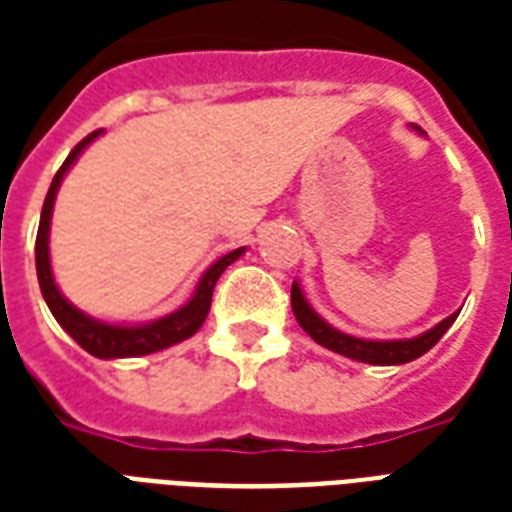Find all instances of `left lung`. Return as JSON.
I'll return each instance as SVG.
<instances>
[{
  "mask_svg": "<svg viewBox=\"0 0 512 512\" xmlns=\"http://www.w3.org/2000/svg\"><path fill=\"white\" fill-rule=\"evenodd\" d=\"M414 132H420V127H414ZM292 311H295L297 324L319 342L321 348L332 350V353H340L345 358H353V361H361V364H374V366H396V364H409L414 358H420L422 353H428L433 345H436L441 337L446 335V329L452 327L454 319L460 316V311L446 316L444 321H438L436 327H430L428 332H422L417 337H404V340H364V337L345 335L340 329H335L332 324L321 319L319 313L313 311L311 303L305 300L300 284H292Z\"/></svg>",
  "mask_w": 512,
  "mask_h": 512,
  "instance_id": "left-lung-1",
  "label": "left lung"
}]
</instances>
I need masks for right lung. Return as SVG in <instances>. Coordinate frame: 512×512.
<instances>
[{
	"instance_id": "obj_1",
	"label": "right lung",
	"mask_w": 512,
	"mask_h": 512,
	"mask_svg": "<svg viewBox=\"0 0 512 512\" xmlns=\"http://www.w3.org/2000/svg\"><path fill=\"white\" fill-rule=\"evenodd\" d=\"M103 130L92 132L79 143V146L68 154V159L63 162L55 177H52L50 191H47V199H44L42 217H39V233H36V276H39V289H42V297L50 313L55 316L60 327L66 329L68 335L74 337L79 345H82L87 353H92L95 358H135V356H148V353H156V350L170 348L177 342L188 340L191 335L199 332V327L204 324L209 313V305H212V289H215L220 273L228 268L231 263H236L247 247H239L223 255L220 260L209 265L207 271L201 273L199 284L193 289L191 300L185 305H180L177 311L167 313L162 319L146 321V324H111V321L95 319L90 313L79 311L68 297H63V292L55 284V276H52V263H50V223H52V207H55V196H58V188L63 183L66 172L76 164V159L82 156V151L90 146L92 140L100 138Z\"/></svg>"
}]
</instances>
